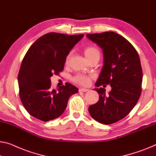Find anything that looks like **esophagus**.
Instances as JSON below:
<instances>
[{"label": "esophagus", "mask_w": 156, "mask_h": 156, "mask_svg": "<svg viewBox=\"0 0 156 156\" xmlns=\"http://www.w3.org/2000/svg\"><path fill=\"white\" fill-rule=\"evenodd\" d=\"M88 89H85V88H79V92H87L88 91Z\"/></svg>", "instance_id": "34e87169"}]
</instances>
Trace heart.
<instances>
[{"mask_svg":"<svg viewBox=\"0 0 156 156\" xmlns=\"http://www.w3.org/2000/svg\"><path fill=\"white\" fill-rule=\"evenodd\" d=\"M83 52L85 57L87 58L88 60H90L92 58L100 57V52L98 50V48L95 47L94 45H88L86 46L83 49ZM69 59H70V54H68L66 55V58H65V64H68L69 62ZM92 77L90 76L85 75V74L78 73L77 75L74 76L72 78V81L73 83L78 84L80 85H87L91 80Z\"/></svg>","mask_w":156,"mask_h":156,"instance_id":"b5f03b06","label":"heart"}]
</instances>
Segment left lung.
<instances>
[{
  "instance_id": "left-lung-1",
  "label": "left lung",
  "mask_w": 156,
  "mask_h": 156,
  "mask_svg": "<svg viewBox=\"0 0 156 156\" xmlns=\"http://www.w3.org/2000/svg\"><path fill=\"white\" fill-rule=\"evenodd\" d=\"M102 48L104 66L97 87L110 85L111 92L94 89L99 99L89 106V113L97 122L111 125L122 119L132 110L140 97L143 73L136 49L124 37L113 31L87 34Z\"/></svg>"
}]
</instances>
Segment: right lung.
Returning <instances> with one entry per match:
<instances>
[{"label": "right lung", "mask_w": 156, "mask_h": 156, "mask_svg": "<svg viewBox=\"0 0 156 156\" xmlns=\"http://www.w3.org/2000/svg\"><path fill=\"white\" fill-rule=\"evenodd\" d=\"M83 34H46L28 50L18 74L19 94L30 115L43 121L61 115L69 99L78 89L66 83L57 90L51 85L50 77L59 75L64 69L65 58Z\"/></svg>", "instance_id": "obj_1"}]
</instances>
